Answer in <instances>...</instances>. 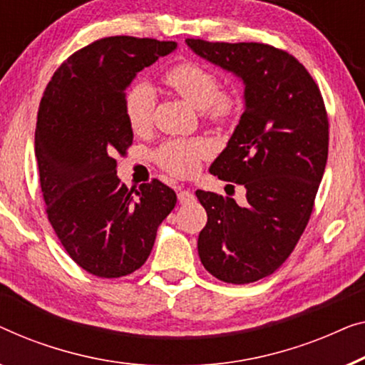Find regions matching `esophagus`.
I'll list each match as a JSON object with an SVG mask.
<instances>
[{"mask_svg": "<svg viewBox=\"0 0 365 365\" xmlns=\"http://www.w3.org/2000/svg\"><path fill=\"white\" fill-rule=\"evenodd\" d=\"M192 200H195V195L190 190H180L178 192V202L180 203H190Z\"/></svg>", "mask_w": 365, "mask_h": 365, "instance_id": "esophagus-1", "label": "esophagus"}]
</instances>
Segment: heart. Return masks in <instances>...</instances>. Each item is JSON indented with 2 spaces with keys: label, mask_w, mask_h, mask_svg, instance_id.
<instances>
[{
  "label": "heart",
  "mask_w": 365,
  "mask_h": 365,
  "mask_svg": "<svg viewBox=\"0 0 365 365\" xmlns=\"http://www.w3.org/2000/svg\"><path fill=\"white\" fill-rule=\"evenodd\" d=\"M165 81L195 109H205L210 119L230 120L238 110V99L230 92H220L217 76L197 63H180L167 71ZM155 89L148 82H138L125 94L124 112L133 132L145 130L152 124ZM210 145L203 138L170 140L157 152V160L167 172L188 177L197 172L200 158L207 157Z\"/></svg>",
  "instance_id": "b5f03b06"
}]
</instances>
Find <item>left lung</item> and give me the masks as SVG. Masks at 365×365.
<instances>
[{
  "label": "left lung",
  "mask_w": 365,
  "mask_h": 365,
  "mask_svg": "<svg viewBox=\"0 0 365 365\" xmlns=\"http://www.w3.org/2000/svg\"><path fill=\"white\" fill-rule=\"evenodd\" d=\"M185 43L245 86V112L210 173L243 185L246 205L197 190L208 217L200 259L220 281L255 283L284 263L309 222L329 147L324 101L304 66L273 46Z\"/></svg>",
  "instance_id": "1"
}]
</instances>
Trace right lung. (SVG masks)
Segmentation results:
<instances>
[{
  "mask_svg": "<svg viewBox=\"0 0 365 365\" xmlns=\"http://www.w3.org/2000/svg\"><path fill=\"white\" fill-rule=\"evenodd\" d=\"M175 49L173 41L99 39L59 66L41 99L34 153L46 213L71 258L99 278L140 268L177 203L175 192L158 180L127 188L114 158L133 138L125 89Z\"/></svg>",
  "mask_w": 365,
  "mask_h": 365,
  "instance_id": "1",
  "label": "right lung"
}]
</instances>
